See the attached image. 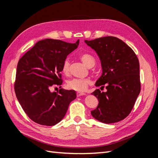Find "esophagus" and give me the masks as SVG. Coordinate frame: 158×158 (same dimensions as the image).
I'll return each mask as SVG.
<instances>
[{"instance_id": "obj_1", "label": "esophagus", "mask_w": 158, "mask_h": 158, "mask_svg": "<svg viewBox=\"0 0 158 158\" xmlns=\"http://www.w3.org/2000/svg\"><path fill=\"white\" fill-rule=\"evenodd\" d=\"M85 95V94L82 93V92H77V93H76V95H77V97L82 96V95Z\"/></svg>"}]
</instances>
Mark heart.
<instances>
[{
    "label": "heart",
    "mask_w": 158,
    "mask_h": 158,
    "mask_svg": "<svg viewBox=\"0 0 158 158\" xmlns=\"http://www.w3.org/2000/svg\"><path fill=\"white\" fill-rule=\"evenodd\" d=\"M80 60L82 63L86 65L88 67L91 68L95 64V60L92 56L89 54L83 53L80 56ZM70 61L68 58H66L62 66V72L64 74H67L69 73ZM90 81L88 79H79V78H72L66 82V87L70 89H73L78 92H84L87 89Z\"/></svg>",
    "instance_id": "obj_1"
}]
</instances>
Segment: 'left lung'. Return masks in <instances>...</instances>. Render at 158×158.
<instances>
[{"instance_id": "obj_1", "label": "left lung", "mask_w": 158, "mask_h": 158, "mask_svg": "<svg viewBox=\"0 0 158 158\" xmlns=\"http://www.w3.org/2000/svg\"><path fill=\"white\" fill-rule=\"evenodd\" d=\"M84 41L101 60L102 74L95 86L107 89L106 92L97 89L92 93L99 103L91 114L103 123L120 121L130 114L140 92L139 61L131 47L117 37Z\"/></svg>"}]
</instances>
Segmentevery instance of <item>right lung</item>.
<instances>
[{
  "label": "right lung",
  "instance_id": "add662e5",
  "mask_svg": "<svg viewBox=\"0 0 158 158\" xmlns=\"http://www.w3.org/2000/svg\"><path fill=\"white\" fill-rule=\"evenodd\" d=\"M78 44L79 40L75 44L43 40L19 60L14 90L23 110L33 121L41 125H55L76 98L74 90L60 88L59 92H52L51 88L63 83L60 73L63 62Z\"/></svg>",
  "mask_w": 158,
  "mask_h": 158
}]
</instances>
